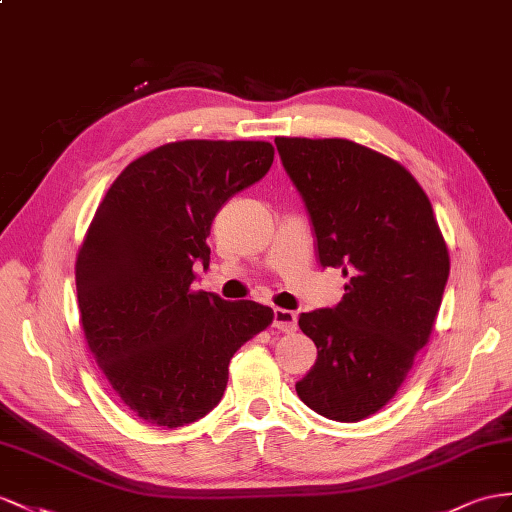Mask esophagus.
<instances>
[{
	"label": "esophagus",
	"instance_id": "1",
	"mask_svg": "<svg viewBox=\"0 0 512 512\" xmlns=\"http://www.w3.org/2000/svg\"><path fill=\"white\" fill-rule=\"evenodd\" d=\"M274 329H279L283 333H292L298 329V318L296 313L290 309H274Z\"/></svg>",
	"mask_w": 512,
	"mask_h": 512
}]
</instances>
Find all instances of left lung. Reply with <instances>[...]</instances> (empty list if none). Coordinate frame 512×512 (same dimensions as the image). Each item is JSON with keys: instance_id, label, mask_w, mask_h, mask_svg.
Masks as SVG:
<instances>
[{"instance_id": "obj_1", "label": "left lung", "mask_w": 512, "mask_h": 512, "mask_svg": "<svg viewBox=\"0 0 512 512\" xmlns=\"http://www.w3.org/2000/svg\"><path fill=\"white\" fill-rule=\"evenodd\" d=\"M305 201L322 268L346 277L335 307L300 313L318 348L296 391L309 409L359 422L381 411L428 344L450 257L432 205L391 157L342 138H274Z\"/></svg>"}]
</instances>
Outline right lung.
<instances>
[{
	"instance_id": "1",
	"label": "right lung",
	"mask_w": 512,
	"mask_h": 512,
	"mask_svg": "<svg viewBox=\"0 0 512 512\" xmlns=\"http://www.w3.org/2000/svg\"><path fill=\"white\" fill-rule=\"evenodd\" d=\"M270 142L181 140L131 162L77 253L82 329L108 383L140 419L179 428L220 402L229 361L272 322L253 300L194 292L220 207L264 177Z\"/></svg>"
}]
</instances>
